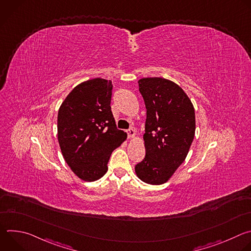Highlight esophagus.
Masks as SVG:
<instances>
[{
	"label": "esophagus",
	"mask_w": 251,
	"mask_h": 251,
	"mask_svg": "<svg viewBox=\"0 0 251 251\" xmlns=\"http://www.w3.org/2000/svg\"><path fill=\"white\" fill-rule=\"evenodd\" d=\"M127 134H128V138H134L136 136V133H135V130L133 128H130L128 129L127 131Z\"/></svg>",
	"instance_id": "obj_1"
}]
</instances>
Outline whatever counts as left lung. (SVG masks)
Here are the masks:
<instances>
[{"instance_id":"1","label":"left lung","mask_w":251,"mask_h":251,"mask_svg":"<svg viewBox=\"0 0 251 251\" xmlns=\"http://www.w3.org/2000/svg\"><path fill=\"white\" fill-rule=\"evenodd\" d=\"M138 83L147 109L146 155L135 173L146 184L162 185L189 153L196 132L195 108L183 88L169 79L146 77Z\"/></svg>"}]
</instances>
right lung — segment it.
<instances>
[{
	"mask_svg": "<svg viewBox=\"0 0 251 251\" xmlns=\"http://www.w3.org/2000/svg\"><path fill=\"white\" fill-rule=\"evenodd\" d=\"M112 82L93 78L76 85L61 103L57 139L66 164L79 178L94 182L108 171L112 152L127 138L111 111Z\"/></svg>",
	"mask_w": 251,
	"mask_h": 251,
	"instance_id": "1",
	"label": "right lung"
}]
</instances>
